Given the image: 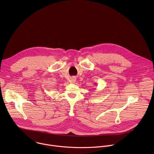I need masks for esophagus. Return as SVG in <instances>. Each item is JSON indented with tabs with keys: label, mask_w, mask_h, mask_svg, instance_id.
Here are the masks:
<instances>
[{
	"label": "esophagus",
	"mask_w": 154,
	"mask_h": 154,
	"mask_svg": "<svg viewBox=\"0 0 154 154\" xmlns=\"http://www.w3.org/2000/svg\"><path fill=\"white\" fill-rule=\"evenodd\" d=\"M71 80H72V82H75V79L72 78V79H71Z\"/></svg>",
	"instance_id": "34e87169"
}]
</instances>
